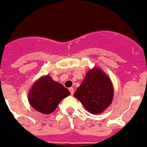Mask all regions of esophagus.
<instances>
[{
  "label": "esophagus",
  "instance_id": "obj_1",
  "mask_svg": "<svg viewBox=\"0 0 147 147\" xmlns=\"http://www.w3.org/2000/svg\"><path fill=\"white\" fill-rule=\"evenodd\" d=\"M69 91H70L71 94V95H73V94H74V88H69Z\"/></svg>",
  "mask_w": 147,
  "mask_h": 147
}]
</instances>
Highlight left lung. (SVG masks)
I'll list each match as a JSON object with an SVG mask.
<instances>
[{
    "mask_svg": "<svg viewBox=\"0 0 147 147\" xmlns=\"http://www.w3.org/2000/svg\"><path fill=\"white\" fill-rule=\"evenodd\" d=\"M74 96L92 114L102 113L111 104L113 86L108 76L98 68L88 71Z\"/></svg>",
    "mask_w": 147,
    "mask_h": 147,
    "instance_id": "1",
    "label": "left lung"
}]
</instances>
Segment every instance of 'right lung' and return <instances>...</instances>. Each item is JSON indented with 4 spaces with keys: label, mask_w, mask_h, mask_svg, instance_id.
I'll list each match as a JSON object with an SVG mask.
<instances>
[{
    "label": "right lung",
    "mask_w": 147,
    "mask_h": 147,
    "mask_svg": "<svg viewBox=\"0 0 147 147\" xmlns=\"http://www.w3.org/2000/svg\"><path fill=\"white\" fill-rule=\"evenodd\" d=\"M71 94L62 84L53 81L49 75L40 78L32 86L28 95L31 106L43 114H50L60 102Z\"/></svg>",
    "instance_id": "right-lung-1"
}]
</instances>
